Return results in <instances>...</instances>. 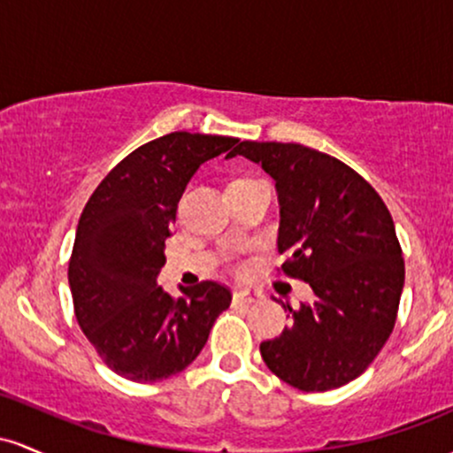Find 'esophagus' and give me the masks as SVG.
Instances as JSON below:
<instances>
[{
  "label": "esophagus",
  "instance_id": "esophagus-1",
  "mask_svg": "<svg viewBox=\"0 0 453 453\" xmlns=\"http://www.w3.org/2000/svg\"><path fill=\"white\" fill-rule=\"evenodd\" d=\"M258 299H261V295L248 291V288H235L233 291V302L235 303H257Z\"/></svg>",
  "mask_w": 453,
  "mask_h": 453
}]
</instances>
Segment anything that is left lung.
<instances>
[{
	"instance_id": "left-lung-1",
	"label": "left lung",
	"mask_w": 453,
	"mask_h": 453,
	"mask_svg": "<svg viewBox=\"0 0 453 453\" xmlns=\"http://www.w3.org/2000/svg\"><path fill=\"white\" fill-rule=\"evenodd\" d=\"M233 156L276 181L282 272L314 291L312 303L284 306L291 327L261 342L263 362L302 391L342 388L372 364L398 317L404 258L391 213L359 173L323 151L242 141Z\"/></svg>"
}]
</instances>
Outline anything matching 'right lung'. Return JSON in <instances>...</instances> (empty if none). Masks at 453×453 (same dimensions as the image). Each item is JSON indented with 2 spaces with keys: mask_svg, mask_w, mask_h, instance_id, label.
<instances>
[{
  "mask_svg": "<svg viewBox=\"0 0 453 453\" xmlns=\"http://www.w3.org/2000/svg\"><path fill=\"white\" fill-rule=\"evenodd\" d=\"M240 139L171 132L141 145L100 181L76 226L68 282L81 329L119 377L169 379L205 347L231 303L225 284L203 280L181 297L162 291L165 242L177 203L203 162Z\"/></svg>",
  "mask_w": 453,
  "mask_h": 453,
  "instance_id": "add662e5",
  "label": "right lung"
}]
</instances>
